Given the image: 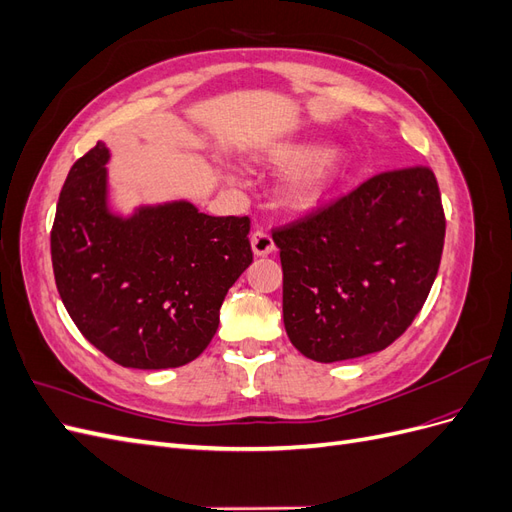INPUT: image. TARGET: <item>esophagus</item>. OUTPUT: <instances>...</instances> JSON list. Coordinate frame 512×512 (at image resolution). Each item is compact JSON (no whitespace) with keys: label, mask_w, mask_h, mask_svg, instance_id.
<instances>
[{"label":"esophagus","mask_w":512,"mask_h":512,"mask_svg":"<svg viewBox=\"0 0 512 512\" xmlns=\"http://www.w3.org/2000/svg\"><path fill=\"white\" fill-rule=\"evenodd\" d=\"M250 241H252V250H254L256 256H269V254L275 250L273 239H271V235H269L267 230H256V232H252Z\"/></svg>","instance_id":"1"}]
</instances>
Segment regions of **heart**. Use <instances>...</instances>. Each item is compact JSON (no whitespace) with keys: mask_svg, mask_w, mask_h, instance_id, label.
Segmentation results:
<instances>
[{"mask_svg":"<svg viewBox=\"0 0 512 512\" xmlns=\"http://www.w3.org/2000/svg\"><path fill=\"white\" fill-rule=\"evenodd\" d=\"M267 158L280 168H292L282 185V203L290 211H307L327 198L342 183L354 166L346 149L324 147L316 141L280 143L269 149ZM239 183L237 175L226 177Z\"/></svg>","mask_w":512,"mask_h":512,"instance_id":"b5f03b06","label":"heart"}]
</instances>
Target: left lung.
<instances>
[{"mask_svg": "<svg viewBox=\"0 0 512 512\" xmlns=\"http://www.w3.org/2000/svg\"><path fill=\"white\" fill-rule=\"evenodd\" d=\"M444 230L427 166L371 177L331 207L275 230L292 346L318 363L391 346L436 280Z\"/></svg>", "mask_w": 512, "mask_h": 512, "instance_id": "obj_1", "label": "left lung"}]
</instances>
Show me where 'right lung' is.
<instances>
[{
    "instance_id": "1",
    "label": "right lung",
    "mask_w": 512,
    "mask_h": 512,
    "mask_svg": "<svg viewBox=\"0 0 512 512\" xmlns=\"http://www.w3.org/2000/svg\"><path fill=\"white\" fill-rule=\"evenodd\" d=\"M108 160L98 143L61 188L51 230L59 297L111 361L181 367L209 346L228 288L252 265L250 218H213L190 200L115 213Z\"/></svg>"
}]
</instances>
